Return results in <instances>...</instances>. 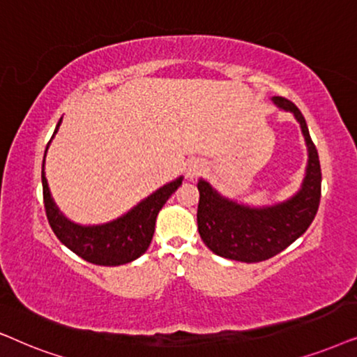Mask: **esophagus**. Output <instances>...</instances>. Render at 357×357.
<instances>
[{"label": "esophagus", "instance_id": "esophagus-1", "mask_svg": "<svg viewBox=\"0 0 357 357\" xmlns=\"http://www.w3.org/2000/svg\"><path fill=\"white\" fill-rule=\"evenodd\" d=\"M204 163L201 160H191L186 166V178L189 181H194V179H197L199 176L204 173Z\"/></svg>", "mask_w": 357, "mask_h": 357}]
</instances>
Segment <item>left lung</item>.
Wrapping results in <instances>:
<instances>
[{
	"mask_svg": "<svg viewBox=\"0 0 357 357\" xmlns=\"http://www.w3.org/2000/svg\"><path fill=\"white\" fill-rule=\"evenodd\" d=\"M271 101L282 111L292 112L301 123L308 153L301 189L287 201L256 207L222 196L206 179L197 183L199 235L212 253L241 263H259L286 250L305 234L320 204V160L305 119L289 99L273 96Z\"/></svg>",
	"mask_w": 357,
	"mask_h": 357,
	"instance_id": "8db88e82",
	"label": "left lung"
}]
</instances>
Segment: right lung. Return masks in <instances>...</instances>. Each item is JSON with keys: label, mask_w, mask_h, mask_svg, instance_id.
Instances as JSON below:
<instances>
[{"label": "right lung", "mask_w": 357, "mask_h": 357, "mask_svg": "<svg viewBox=\"0 0 357 357\" xmlns=\"http://www.w3.org/2000/svg\"><path fill=\"white\" fill-rule=\"evenodd\" d=\"M61 119L56 123L54 135L45 149L44 161H42V188H44V204L49 223L61 243L66 248L78 255L88 263L98 266H121L140 258L149 250L155 234V222L158 212L165 206L171 194L183 184V176L174 181L166 183L156 189L149 197L140 201L137 206L123 215L114 218L111 222L99 225H82L65 217L56 206L50 194L49 183L45 178V156L47 150L60 129Z\"/></svg>", "instance_id": "obj_1"}]
</instances>
